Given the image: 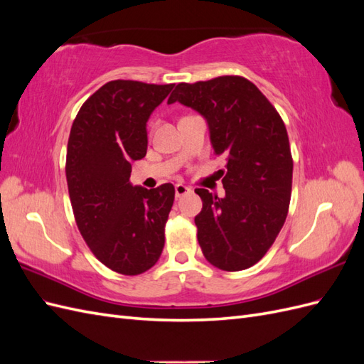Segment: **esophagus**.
I'll return each instance as SVG.
<instances>
[{
	"instance_id": "34e87169",
	"label": "esophagus",
	"mask_w": 364,
	"mask_h": 364,
	"mask_svg": "<svg viewBox=\"0 0 364 364\" xmlns=\"http://www.w3.org/2000/svg\"><path fill=\"white\" fill-rule=\"evenodd\" d=\"M174 191H176V197H182V196H185L186 193H190L191 188H190V186L183 185V183H178V185L174 186Z\"/></svg>"
}]
</instances>
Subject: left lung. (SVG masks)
<instances>
[{
	"instance_id": "left-lung-1",
	"label": "left lung",
	"mask_w": 364,
	"mask_h": 364,
	"mask_svg": "<svg viewBox=\"0 0 364 364\" xmlns=\"http://www.w3.org/2000/svg\"><path fill=\"white\" fill-rule=\"evenodd\" d=\"M174 102L206 118L214 153L228 158L225 197L194 190L203 202L194 218L203 255L220 270L249 269L266 255L289 214L287 129L267 97L241 75L179 83L168 98Z\"/></svg>"
}]
</instances>
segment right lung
Segmentation results:
<instances>
[{
	"label": "right lung",
	"mask_w": 364,
	"mask_h": 364,
	"mask_svg": "<svg viewBox=\"0 0 364 364\" xmlns=\"http://www.w3.org/2000/svg\"><path fill=\"white\" fill-rule=\"evenodd\" d=\"M174 83L112 80L82 105L68 138L67 182L77 228L95 258L135 277L159 259L174 186L129 182L147 153L146 124Z\"/></svg>",
	"instance_id": "1"
}]
</instances>
